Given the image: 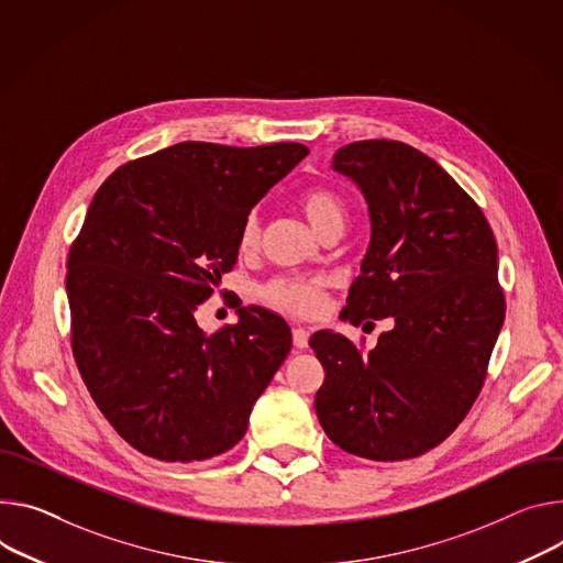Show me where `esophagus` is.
Listing matches in <instances>:
<instances>
[{"instance_id": "1", "label": "esophagus", "mask_w": 563, "mask_h": 563, "mask_svg": "<svg viewBox=\"0 0 563 563\" xmlns=\"http://www.w3.org/2000/svg\"><path fill=\"white\" fill-rule=\"evenodd\" d=\"M291 341H294V347H296V350L308 347V341H310V332L305 330V328H294V332H291Z\"/></svg>"}]
</instances>
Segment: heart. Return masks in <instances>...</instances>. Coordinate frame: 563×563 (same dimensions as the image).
Segmentation results:
<instances>
[{"mask_svg":"<svg viewBox=\"0 0 563 563\" xmlns=\"http://www.w3.org/2000/svg\"><path fill=\"white\" fill-rule=\"evenodd\" d=\"M298 207L302 216L308 218L310 227L323 238L330 231L345 229L347 209L339 192L325 186H312L302 190L298 197ZM261 242V218L258 213H249L240 227L238 244L240 251H253ZM261 296L272 308L294 314V317H314L323 310L328 300L325 280L321 278H300V276H283L269 280Z\"/></svg>","mask_w":563,"mask_h":563,"instance_id":"b5f03b06","label":"heart"}]
</instances>
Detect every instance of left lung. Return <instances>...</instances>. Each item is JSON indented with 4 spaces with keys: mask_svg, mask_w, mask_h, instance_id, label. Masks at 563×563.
<instances>
[{
    "mask_svg": "<svg viewBox=\"0 0 563 563\" xmlns=\"http://www.w3.org/2000/svg\"><path fill=\"white\" fill-rule=\"evenodd\" d=\"M332 168L360 186L371 213V246L341 317L395 325L368 352L343 334H312L325 371L317 418L352 455L416 457L455 431L483 388L505 319L496 240L455 179L401 141L343 145Z\"/></svg>",
    "mask_w": 563,
    "mask_h": 563,
    "instance_id": "obj_1",
    "label": "left lung"
}]
</instances>
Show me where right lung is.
Returning a JSON list of instances; mask_svg holds the SVG:
<instances>
[{"instance_id":"add662e5","label":"right lung","mask_w":563,"mask_h":563,"mask_svg":"<svg viewBox=\"0 0 563 563\" xmlns=\"http://www.w3.org/2000/svg\"><path fill=\"white\" fill-rule=\"evenodd\" d=\"M308 152L184 141L96 190L67 258L71 350L100 413L136 451L192 463L242 440L291 330L249 305L203 334L195 310L233 269L244 218Z\"/></svg>"}]
</instances>
